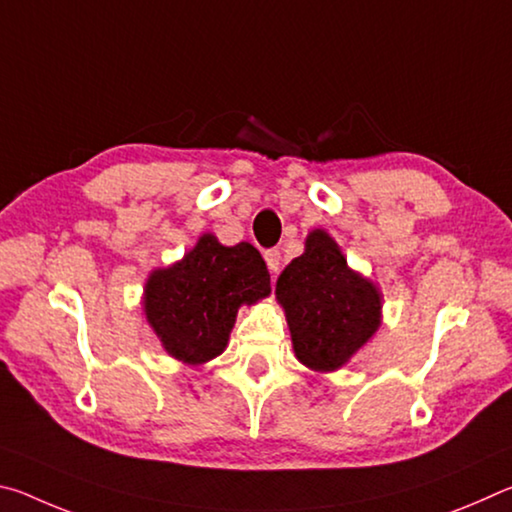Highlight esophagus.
Instances as JSON below:
<instances>
[{"mask_svg":"<svg viewBox=\"0 0 512 512\" xmlns=\"http://www.w3.org/2000/svg\"><path fill=\"white\" fill-rule=\"evenodd\" d=\"M264 259H266L268 271H271V273H277V271H280V262H282V253H280V250H277V248L266 250V253H264Z\"/></svg>","mask_w":512,"mask_h":512,"instance_id":"obj_1","label":"esophagus"}]
</instances>
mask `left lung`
I'll list each match as a JSON object with an SVG mask.
<instances>
[{
  "mask_svg": "<svg viewBox=\"0 0 512 512\" xmlns=\"http://www.w3.org/2000/svg\"><path fill=\"white\" fill-rule=\"evenodd\" d=\"M280 302L298 361L332 372L350 361L381 325V293L368 277L352 271L325 230H311L305 253L277 277Z\"/></svg>",
  "mask_w": 512,
  "mask_h": 512,
  "instance_id": "obj_1",
  "label": "left lung"
}]
</instances>
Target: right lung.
Listing matches in <instances>:
<instances>
[{
    "instance_id": "add662e5",
    "label": "right lung",
    "mask_w": 512,
    "mask_h": 512,
    "mask_svg": "<svg viewBox=\"0 0 512 512\" xmlns=\"http://www.w3.org/2000/svg\"><path fill=\"white\" fill-rule=\"evenodd\" d=\"M271 275L255 246H223L203 235L180 262L144 287V314L169 357L201 366L225 350L241 305L266 298Z\"/></svg>"
}]
</instances>
